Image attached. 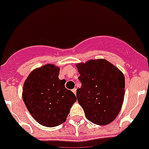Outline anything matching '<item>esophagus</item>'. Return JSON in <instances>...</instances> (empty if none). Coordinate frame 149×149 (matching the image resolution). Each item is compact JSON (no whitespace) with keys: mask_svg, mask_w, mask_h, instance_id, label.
I'll list each match as a JSON object with an SVG mask.
<instances>
[{"mask_svg":"<svg viewBox=\"0 0 149 149\" xmlns=\"http://www.w3.org/2000/svg\"><path fill=\"white\" fill-rule=\"evenodd\" d=\"M72 93H74L75 95H77V89H76V88L72 89Z\"/></svg>","mask_w":149,"mask_h":149,"instance_id":"esophagus-1","label":"esophagus"}]
</instances>
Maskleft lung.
<instances>
[{"label": "left lung", "mask_w": 149, "mask_h": 149, "mask_svg": "<svg viewBox=\"0 0 149 149\" xmlns=\"http://www.w3.org/2000/svg\"><path fill=\"white\" fill-rule=\"evenodd\" d=\"M81 87L77 97L86 118L97 125L113 121L120 112L125 97V76L104 58L77 64Z\"/></svg>", "instance_id": "left-lung-1"}]
</instances>
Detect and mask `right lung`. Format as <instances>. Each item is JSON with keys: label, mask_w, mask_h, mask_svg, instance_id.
I'll return each instance as SVG.
<instances>
[{"label": "right lung", "mask_w": 149, "mask_h": 149, "mask_svg": "<svg viewBox=\"0 0 149 149\" xmlns=\"http://www.w3.org/2000/svg\"><path fill=\"white\" fill-rule=\"evenodd\" d=\"M59 67L46 64L32 70L24 83L22 98L32 118L45 127L65 122L77 97L58 79Z\"/></svg>", "instance_id": "obj_1"}]
</instances>
